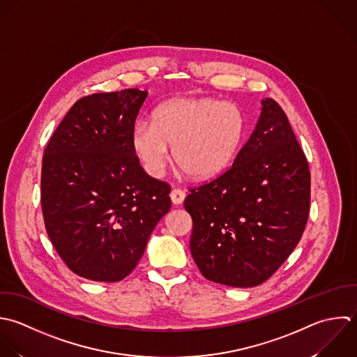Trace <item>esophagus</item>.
<instances>
[{"instance_id":"esophagus-1","label":"esophagus","mask_w":357,"mask_h":357,"mask_svg":"<svg viewBox=\"0 0 357 357\" xmlns=\"http://www.w3.org/2000/svg\"><path fill=\"white\" fill-rule=\"evenodd\" d=\"M171 200H172V203L174 204H181V203H183V200H185V192L182 190V189H179V188H175V189H172L171 190Z\"/></svg>"}]
</instances>
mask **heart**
<instances>
[{"instance_id":"heart-1","label":"heart","mask_w":357,"mask_h":357,"mask_svg":"<svg viewBox=\"0 0 357 357\" xmlns=\"http://www.w3.org/2000/svg\"><path fill=\"white\" fill-rule=\"evenodd\" d=\"M243 133V115L228 101L210 97H182L164 102L153 122L140 121L132 146L144 169L161 176L171 161L193 178L222 171L234 157Z\"/></svg>"}]
</instances>
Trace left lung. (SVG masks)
<instances>
[{"instance_id":"left-lung-1","label":"left lung","mask_w":357,"mask_h":357,"mask_svg":"<svg viewBox=\"0 0 357 357\" xmlns=\"http://www.w3.org/2000/svg\"><path fill=\"white\" fill-rule=\"evenodd\" d=\"M234 164L189 189L190 252L208 281L250 288L299 243L310 211V169L287 114L273 98Z\"/></svg>"}]
</instances>
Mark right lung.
I'll use <instances>...</instances> for the list:
<instances>
[{
	"mask_svg": "<svg viewBox=\"0 0 357 357\" xmlns=\"http://www.w3.org/2000/svg\"><path fill=\"white\" fill-rule=\"evenodd\" d=\"M146 97L139 89L82 97L44 150L45 231L66 267L86 280L128 277L171 208L169 183L147 175L132 146Z\"/></svg>",
	"mask_w": 357,
	"mask_h": 357,
	"instance_id": "add662e5",
	"label": "right lung"
}]
</instances>
